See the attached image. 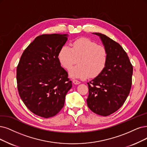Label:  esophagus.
<instances>
[{"mask_svg": "<svg viewBox=\"0 0 147 147\" xmlns=\"http://www.w3.org/2000/svg\"><path fill=\"white\" fill-rule=\"evenodd\" d=\"M73 84H75V85H78V84H79L80 83V81H79V80H76V79H73Z\"/></svg>", "mask_w": 147, "mask_h": 147, "instance_id": "obj_1", "label": "esophagus"}]
</instances>
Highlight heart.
Returning a JSON list of instances; mask_svg holds the SVG:
<instances>
[{
  "mask_svg": "<svg viewBox=\"0 0 147 147\" xmlns=\"http://www.w3.org/2000/svg\"><path fill=\"white\" fill-rule=\"evenodd\" d=\"M107 57V51L104 46L85 37L74 40L71 48L63 45L58 54L60 63L67 69H70L78 59L79 64L71 69L69 74L80 79L99 75L105 67Z\"/></svg>",
  "mask_w": 147,
  "mask_h": 147,
  "instance_id": "1",
  "label": "heart"
}]
</instances>
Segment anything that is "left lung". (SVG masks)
I'll return each mask as SVG.
<instances>
[{
    "instance_id": "1",
    "label": "left lung",
    "mask_w": 147,
    "mask_h": 147,
    "mask_svg": "<svg viewBox=\"0 0 147 147\" xmlns=\"http://www.w3.org/2000/svg\"><path fill=\"white\" fill-rule=\"evenodd\" d=\"M107 51L104 69L88 82L89 94L86 99L90 109L103 116H109L120 108L126 100L132 84L133 66L127 53L115 40L99 32Z\"/></svg>"
}]
</instances>
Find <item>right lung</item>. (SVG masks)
<instances>
[{
    "label": "right lung",
    "instance_id": "add662e5",
    "mask_svg": "<svg viewBox=\"0 0 147 147\" xmlns=\"http://www.w3.org/2000/svg\"><path fill=\"white\" fill-rule=\"evenodd\" d=\"M68 34H42L35 38L22 53L17 67L18 89L21 99L35 115H56L72 87L58 54Z\"/></svg>",
    "mask_w": 147,
    "mask_h": 147
}]
</instances>
